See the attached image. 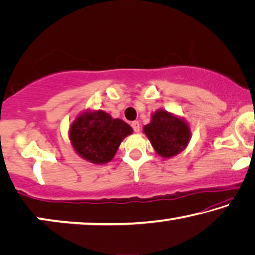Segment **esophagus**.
Segmentation results:
<instances>
[{
    "mask_svg": "<svg viewBox=\"0 0 255 255\" xmlns=\"http://www.w3.org/2000/svg\"><path fill=\"white\" fill-rule=\"evenodd\" d=\"M131 127H132V128H133L134 132H139V131H140V124H139V122H136V121L132 122Z\"/></svg>",
    "mask_w": 255,
    "mask_h": 255,
    "instance_id": "1",
    "label": "esophagus"
}]
</instances>
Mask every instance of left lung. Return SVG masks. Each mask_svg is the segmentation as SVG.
<instances>
[{
  "mask_svg": "<svg viewBox=\"0 0 255 255\" xmlns=\"http://www.w3.org/2000/svg\"><path fill=\"white\" fill-rule=\"evenodd\" d=\"M143 132L155 152L164 158L179 154L186 148L191 139L189 124L180 117L162 109L153 114L150 123L143 127Z\"/></svg>",
  "mask_w": 255,
  "mask_h": 255,
  "instance_id": "obj_1",
  "label": "left lung"
}]
</instances>
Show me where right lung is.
Masks as SVG:
<instances>
[{
    "label": "right lung",
    "mask_w": 255,
    "mask_h": 255,
    "mask_svg": "<svg viewBox=\"0 0 255 255\" xmlns=\"http://www.w3.org/2000/svg\"><path fill=\"white\" fill-rule=\"evenodd\" d=\"M132 128L120 119H113L103 110H86L70 127L69 138L76 153L94 164L112 161Z\"/></svg>",
    "instance_id": "1"
}]
</instances>
